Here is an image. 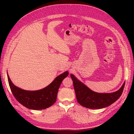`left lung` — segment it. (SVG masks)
<instances>
[{
    "label": "left lung",
    "instance_id": "obj_1",
    "mask_svg": "<svg viewBox=\"0 0 134 134\" xmlns=\"http://www.w3.org/2000/svg\"><path fill=\"white\" fill-rule=\"evenodd\" d=\"M70 76L73 82L74 88L78 102L84 107L100 109L110 106L121 96L125 87L124 83L119 90L110 93H99L93 92L79 81L72 74Z\"/></svg>",
    "mask_w": 134,
    "mask_h": 134
}]
</instances>
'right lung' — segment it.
Here are the masks:
<instances>
[{
	"mask_svg": "<svg viewBox=\"0 0 134 134\" xmlns=\"http://www.w3.org/2000/svg\"><path fill=\"white\" fill-rule=\"evenodd\" d=\"M68 74V71L64 72L46 87L35 91H26L16 87L12 82L8 74L7 76L11 91L17 101L27 108L40 110L51 106L56 102L61 83Z\"/></svg>",
	"mask_w": 134,
	"mask_h": 134,
	"instance_id": "obj_1",
	"label": "right lung"
}]
</instances>
